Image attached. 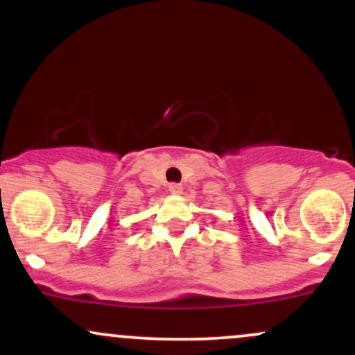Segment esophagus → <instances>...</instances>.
Listing matches in <instances>:
<instances>
[{
	"label": "esophagus",
	"instance_id": "obj_1",
	"mask_svg": "<svg viewBox=\"0 0 355 355\" xmlns=\"http://www.w3.org/2000/svg\"><path fill=\"white\" fill-rule=\"evenodd\" d=\"M168 191H170V193H173V195L182 193V185H180V183H170Z\"/></svg>",
	"mask_w": 355,
	"mask_h": 355
}]
</instances>
